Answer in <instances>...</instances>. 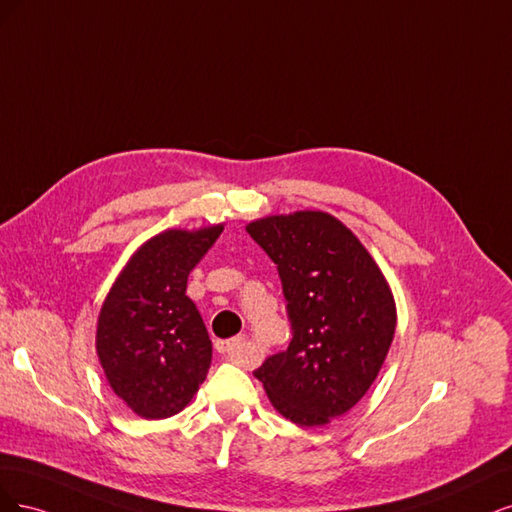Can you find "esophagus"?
Listing matches in <instances>:
<instances>
[{"label":"esophagus","mask_w":512,"mask_h":512,"mask_svg":"<svg viewBox=\"0 0 512 512\" xmlns=\"http://www.w3.org/2000/svg\"><path fill=\"white\" fill-rule=\"evenodd\" d=\"M244 349H246L244 336H236L232 340H217V351L232 361H240L244 357Z\"/></svg>","instance_id":"esophagus-1"}]
</instances>
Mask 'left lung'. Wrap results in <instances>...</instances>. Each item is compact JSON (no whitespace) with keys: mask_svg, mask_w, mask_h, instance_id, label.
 Segmentation results:
<instances>
[{"mask_svg":"<svg viewBox=\"0 0 512 512\" xmlns=\"http://www.w3.org/2000/svg\"><path fill=\"white\" fill-rule=\"evenodd\" d=\"M246 232L276 263L293 334L253 374L280 415L325 425L364 398L387 357L395 332L387 280L332 214L268 217Z\"/></svg>","mask_w":512,"mask_h":512,"instance_id":"left-lung-1","label":"left lung"}]
</instances>
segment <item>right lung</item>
I'll return each instance as SVG.
<instances>
[{"label":"right lung","instance_id":"add662e5","mask_svg":"<svg viewBox=\"0 0 512 512\" xmlns=\"http://www.w3.org/2000/svg\"><path fill=\"white\" fill-rule=\"evenodd\" d=\"M223 227L148 240L110 289L97 323V355L114 393L144 419L183 410L206 381L212 342L187 278Z\"/></svg>","mask_w":512,"mask_h":512}]
</instances>
